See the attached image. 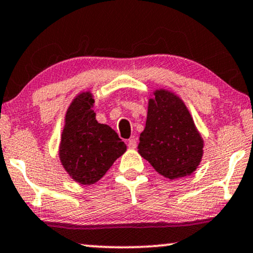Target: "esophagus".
<instances>
[{"label":"esophagus","mask_w":253,"mask_h":253,"mask_svg":"<svg viewBox=\"0 0 253 253\" xmlns=\"http://www.w3.org/2000/svg\"><path fill=\"white\" fill-rule=\"evenodd\" d=\"M137 146V139L135 137H132V138H130L129 141H127V148L129 149H135Z\"/></svg>","instance_id":"1"}]
</instances>
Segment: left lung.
<instances>
[{"mask_svg": "<svg viewBox=\"0 0 253 253\" xmlns=\"http://www.w3.org/2000/svg\"><path fill=\"white\" fill-rule=\"evenodd\" d=\"M204 141L178 96L160 89L149 99L138 152L162 176L176 179L191 174L202 161Z\"/></svg>", "mask_w": 253, "mask_h": 253, "instance_id": "8db88e82", "label": "left lung"}]
</instances>
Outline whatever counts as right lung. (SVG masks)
<instances>
[{"label":"right lung","instance_id":"add662e5","mask_svg":"<svg viewBox=\"0 0 253 253\" xmlns=\"http://www.w3.org/2000/svg\"><path fill=\"white\" fill-rule=\"evenodd\" d=\"M93 103L90 91L75 97L65 114L60 144L62 165L75 182L83 185L101 179L126 150L114 129L96 121Z\"/></svg>","mask_w":253,"mask_h":253}]
</instances>
